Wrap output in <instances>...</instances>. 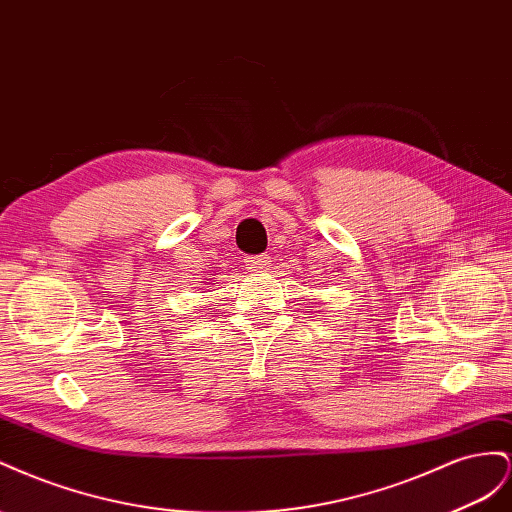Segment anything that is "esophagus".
<instances>
[{
  "label": "esophagus",
  "instance_id": "34e87169",
  "mask_svg": "<svg viewBox=\"0 0 512 512\" xmlns=\"http://www.w3.org/2000/svg\"><path fill=\"white\" fill-rule=\"evenodd\" d=\"M244 264L251 272H266L270 268V259L268 255H255V257H246Z\"/></svg>",
  "mask_w": 512,
  "mask_h": 512
}]
</instances>
